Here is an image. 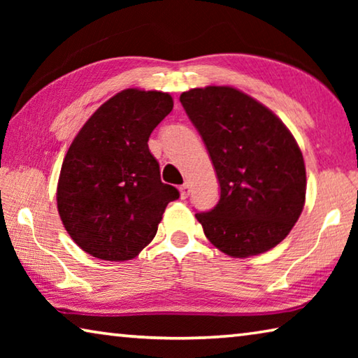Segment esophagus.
<instances>
[{
  "mask_svg": "<svg viewBox=\"0 0 358 358\" xmlns=\"http://www.w3.org/2000/svg\"><path fill=\"white\" fill-rule=\"evenodd\" d=\"M189 192H191V186H189V183H187V181H185V183L180 186V197L181 199H187V196H189Z\"/></svg>",
  "mask_w": 358,
  "mask_h": 358,
  "instance_id": "1",
  "label": "esophagus"
}]
</instances>
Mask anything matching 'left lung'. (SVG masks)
Returning a JSON list of instances; mask_svg holds the SVG:
<instances>
[{
  "mask_svg": "<svg viewBox=\"0 0 358 358\" xmlns=\"http://www.w3.org/2000/svg\"><path fill=\"white\" fill-rule=\"evenodd\" d=\"M181 106L202 136L221 196L196 213L203 234L230 257L257 256L287 237L306 196V169L276 115L232 87L192 88Z\"/></svg>",
  "mask_w": 358,
  "mask_h": 358,
  "instance_id": "1",
  "label": "left lung"
}]
</instances>
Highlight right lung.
Instances as JSON below:
<instances>
[{
    "label": "right lung",
    "instance_id": "1",
    "mask_svg": "<svg viewBox=\"0 0 358 358\" xmlns=\"http://www.w3.org/2000/svg\"><path fill=\"white\" fill-rule=\"evenodd\" d=\"M173 108L169 93L128 88L106 101L72 141L57 187L64 229L85 252L123 262L155 238L177 187L161 181L148 138Z\"/></svg>",
    "mask_w": 358,
    "mask_h": 358
}]
</instances>
